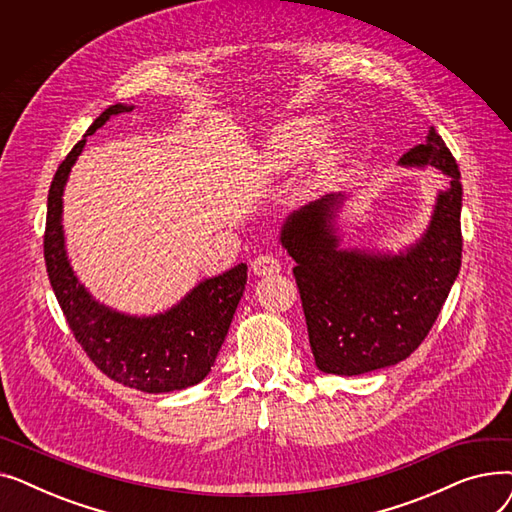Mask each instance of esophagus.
<instances>
[{
    "instance_id": "34e87169",
    "label": "esophagus",
    "mask_w": 512,
    "mask_h": 512,
    "mask_svg": "<svg viewBox=\"0 0 512 512\" xmlns=\"http://www.w3.org/2000/svg\"><path fill=\"white\" fill-rule=\"evenodd\" d=\"M251 267L257 276H272L280 272V261L274 255H259L253 259Z\"/></svg>"
}]
</instances>
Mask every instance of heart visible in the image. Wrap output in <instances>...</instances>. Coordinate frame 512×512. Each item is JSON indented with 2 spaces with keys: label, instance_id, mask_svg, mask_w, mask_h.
<instances>
[{
  "label": "heart",
  "instance_id": "b5f03b06",
  "mask_svg": "<svg viewBox=\"0 0 512 512\" xmlns=\"http://www.w3.org/2000/svg\"><path fill=\"white\" fill-rule=\"evenodd\" d=\"M326 134V124L317 116H301L280 124L263 147V168L270 172H286L299 164L319 147ZM338 161V149L326 147L317 155V172L326 174Z\"/></svg>",
  "mask_w": 512,
  "mask_h": 512
}]
</instances>
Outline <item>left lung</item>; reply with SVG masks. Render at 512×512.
<instances>
[{"mask_svg": "<svg viewBox=\"0 0 512 512\" xmlns=\"http://www.w3.org/2000/svg\"><path fill=\"white\" fill-rule=\"evenodd\" d=\"M402 166H432L448 176L432 226L407 255L338 251L332 215L340 195L292 213L282 245L297 261L294 280L305 311L315 365L359 375L411 357L448 299L463 257L459 164L432 128L427 143L402 155Z\"/></svg>", "mask_w": 512, "mask_h": 512, "instance_id": "1", "label": "left lung"}]
</instances>
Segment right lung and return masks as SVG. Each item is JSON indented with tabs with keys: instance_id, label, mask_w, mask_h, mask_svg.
<instances>
[{
	"instance_id": "obj_1",
	"label": "right lung",
	"mask_w": 512,
	"mask_h": 512,
	"mask_svg": "<svg viewBox=\"0 0 512 512\" xmlns=\"http://www.w3.org/2000/svg\"><path fill=\"white\" fill-rule=\"evenodd\" d=\"M124 110L130 107L120 103L107 107L87 134ZM85 143L87 139H80L66 155L47 195L43 255L66 324L93 365L122 386L147 394L195 386L205 380L222 348L247 284V265L240 263L218 278L201 282L164 315L139 319L95 303L70 270L62 234V191Z\"/></svg>"
}]
</instances>
